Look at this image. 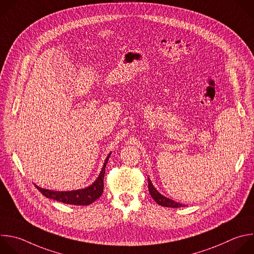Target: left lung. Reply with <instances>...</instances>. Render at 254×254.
<instances>
[{
  "mask_svg": "<svg viewBox=\"0 0 254 254\" xmlns=\"http://www.w3.org/2000/svg\"><path fill=\"white\" fill-rule=\"evenodd\" d=\"M147 181H148V190H149L150 196L153 198V200L158 205H161V206H164V207H173V208H178V207L185 206V204L177 202V201H175L171 198H168V197L162 195L161 193H159L158 190L151 184V181L149 180V178L147 179Z\"/></svg>",
  "mask_w": 254,
  "mask_h": 254,
  "instance_id": "8db88e82",
  "label": "left lung"
}]
</instances>
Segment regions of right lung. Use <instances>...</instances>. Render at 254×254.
<instances>
[{"label": "right lung", "instance_id": "1", "mask_svg": "<svg viewBox=\"0 0 254 254\" xmlns=\"http://www.w3.org/2000/svg\"><path fill=\"white\" fill-rule=\"evenodd\" d=\"M111 153L107 156L102 171L98 177V179L89 187L76 190H70V191H56L51 190H46L38 187L35 185V187L40 190V192L45 195L48 198L61 201L63 203L66 204H73V205H89L96 201L98 198L101 197L104 191V177L106 174V166L108 163V160L111 156Z\"/></svg>", "mask_w": 254, "mask_h": 254}]
</instances>
